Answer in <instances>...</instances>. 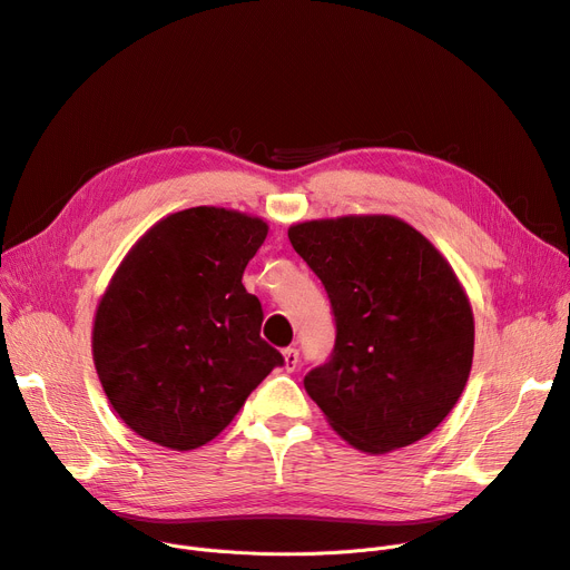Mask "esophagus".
I'll list each match as a JSON object with an SVG mask.
<instances>
[{"mask_svg":"<svg viewBox=\"0 0 570 570\" xmlns=\"http://www.w3.org/2000/svg\"><path fill=\"white\" fill-rule=\"evenodd\" d=\"M297 360H299L297 348H284V366H286V371H295Z\"/></svg>","mask_w":570,"mask_h":570,"instance_id":"1","label":"esophagus"}]
</instances>
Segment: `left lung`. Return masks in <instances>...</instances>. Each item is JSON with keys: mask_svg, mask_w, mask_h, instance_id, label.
<instances>
[{"mask_svg": "<svg viewBox=\"0 0 570 570\" xmlns=\"http://www.w3.org/2000/svg\"><path fill=\"white\" fill-rule=\"evenodd\" d=\"M293 249L323 282L336 341L305 375L327 424L366 453L435 431L472 368L470 297L435 245L392 215L297 222Z\"/></svg>", "mask_w": 570, "mask_h": 570, "instance_id": "8db88e82", "label": "left lung"}]
</instances>
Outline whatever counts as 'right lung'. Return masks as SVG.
Masks as SVG:
<instances>
[{
    "label": "right lung",
    "instance_id": "add662e5",
    "mask_svg": "<svg viewBox=\"0 0 570 570\" xmlns=\"http://www.w3.org/2000/svg\"><path fill=\"white\" fill-rule=\"evenodd\" d=\"M265 236L268 224L240 210H178L150 226L109 279L94 364L107 401L144 440L204 446L284 364L261 338V302L243 286Z\"/></svg>",
    "mask_w": 570,
    "mask_h": 570
}]
</instances>
